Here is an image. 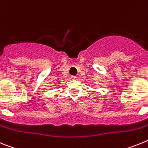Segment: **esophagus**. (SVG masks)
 <instances>
[{"instance_id": "1", "label": "esophagus", "mask_w": 148, "mask_h": 148, "mask_svg": "<svg viewBox=\"0 0 148 148\" xmlns=\"http://www.w3.org/2000/svg\"><path fill=\"white\" fill-rule=\"evenodd\" d=\"M71 79H77V77H76V76H71Z\"/></svg>"}]
</instances>
